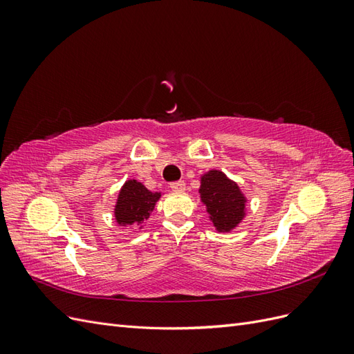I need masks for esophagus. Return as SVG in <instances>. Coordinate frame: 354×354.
Instances as JSON below:
<instances>
[{"label":"esophagus","mask_w":354,"mask_h":354,"mask_svg":"<svg viewBox=\"0 0 354 354\" xmlns=\"http://www.w3.org/2000/svg\"><path fill=\"white\" fill-rule=\"evenodd\" d=\"M169 187L173 192H185L186 190V183H185V181H174V183L169 185Z\"/></svg>","instance_id":"34e87169"}]
</instances>
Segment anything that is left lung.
Returning a JSON list of instances; mask_svg holds the SVG:
<instances>
[{
  "instance_id": "left-lung-1",
  "label": "left lung",
  "mask_w": 354,
  "mask_h": 354,
  "mask_svg": "<svg viewBox=\"0 0 354 354\" xmlns=\"http://www.w3.org/2000/svg\"><path fill=\"white\" fill-rule=\"evenodd\" d=\"M199 194L218 232H230L243 220L246 198L239 186L221 171L211 169L201 177Z\"/></svg>"
}]
</instances>
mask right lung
<instances>
[{
  "label": "right lung",
  "mask_w": 354,
  "mask_h": 354,
  "mask_svg": "<svg viewBox=\"0 0 354 354\" xmlns=\"http://www.w3.org/2000/svg\"><path fill=\"white\" fill-rule=\"evenodd\" d=\"M160 194L147 190L140 181L127 180L118 195L115 220L120 226H140L149 218Z\"/></svg>",
  "instance_id": "right-lung-1"
}]
</instances>
